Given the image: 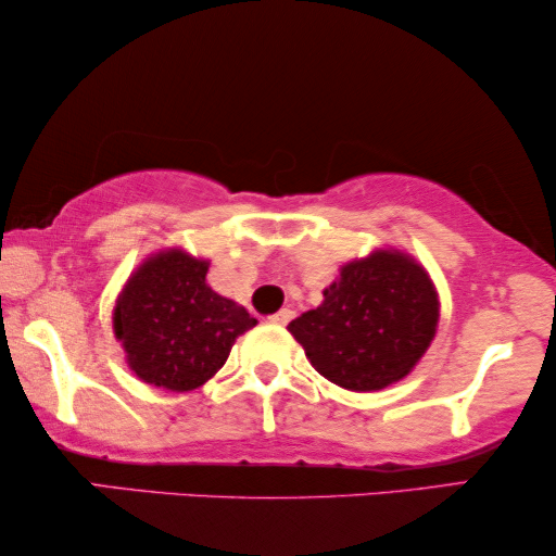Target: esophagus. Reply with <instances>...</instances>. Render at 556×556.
Wrapping results in <instances>:
<instances>
[{
	"mask_svg": "<svg viewBox=\"0 0 556 556\" xmlns=\"http://www.w3.org/2000/svg\"><path fill=\"white\" fill-rule=\"evenodd\" d=\"M293 314H295V311H293L291 306H286V308H280L278 314H273V316H270V321H273V324H280V326H286V324L291 321V318H293Z\"/></svg>",
	"mask_w": 556,
	"mask_h": 556,
	"instance_id": "esophagus-1",
	"label": "esophagus"
}]
</instances>
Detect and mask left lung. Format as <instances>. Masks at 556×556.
Returning <instances> with one entry per match:
<instances>
[{"label":"left lung","instance_id":"left-lung-1","mask_svg":"<svg viewBox=\"0 0 556 556\" xmlns=\"http://www.w3.org/2000/svg\"><path fill=\"white\" fill-rule=\"evenodd\" d=\"M438 291L428 270L400 250L341 265L318 308L288 324L318 375L352 392L405 379L435 339Z\"/></svg>","mask_w":556,"mask_h":556}]
</instances>
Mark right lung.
Here are the masks:
<instances>
[{
  "label": "right lung",
  "instance_id": "add662e5",
  "mask_svg": "<svg viewBox=\"0 0 556 556\" xmlns=\"http://www.w3.org/2000/svg\"><path fill=\"white\" fill-rule=\"evenodd\" d=\"M207 268L179 248L159 250L118 293L113 333L141 382L197 390L223 369L235 339L257 324L245 306L212 291Z\"/></svg>",
  "mask_w": 556,
  "mask_h": 556
}]
</instances>
